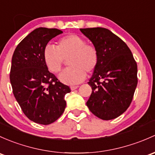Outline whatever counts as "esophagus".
<instances>
[{"mask_svg": "<svg viewBox=\"0 0 155 155\" xmlns=\"http://www.w3.org/2000/svg\"><path fill=\"white\" fill-rule=\"evenodd\" d=\"M78 87H79V86H78V85H72V86H71V91L76 90V89H77Z\"/></svg>", "mask_w": 155, "mask_h": 155, "instance_id": "34e87169", "label": "esophagus"}]
</instances>
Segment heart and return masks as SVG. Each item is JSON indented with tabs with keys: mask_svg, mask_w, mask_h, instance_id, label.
<instances>
[{
	"mask_svg": "<svg viewBox=\"0 0 155 155\" xmlns=\"http://www.w3.org/2000/svg\"><path fill=\"white\" fill-rule=\"evenodd\" d=\"M68 58L69 68L60 74L59 79L64 84H76L82 82L86 72L92 73L99 62V53L85 39L74 34L62 37L57 41L56 48L47 45L44 49L43 58L50 72L61 71L64 59Z\"/></svg>",
	"mask_w": 155,
	"mask_h": 155,
	"instance_id": "heart-1",
	"label": "heart"
}]
</instances>
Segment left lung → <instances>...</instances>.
I'll return each instance as SVG.
<instances>
[{"instance_id": "1", "label": "left lung", "mask_w": 155, "mask_h": 155, "mask_svg": "<svg viewBox=\"0 0 155 155\" xmlns=\"http://www.w3.org/2000/svg\"><path fill=\"white\" fill-rule=\"evenodd\" d=\"M94 44L99 62L89 80L92 88L86 105L104 120L117 118L128 109L137 84V65L126 44L102 27L80 29Z\"/></svg>"}]
</instances>
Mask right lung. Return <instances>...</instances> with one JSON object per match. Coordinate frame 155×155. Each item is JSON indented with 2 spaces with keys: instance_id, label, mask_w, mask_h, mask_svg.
<instances>
[{
  "instance_id": "add662e5",
  "label": "right lung",
  "mask_w": 155,
  "mask_h": 155,
  "mask_svg": "<svg viewBox=\"0 0 155 155\" xmlns=\"http://www.w3.org/2000/svg\"><path fill=\"white\" fill-rule=\"evenodd\" d=\"M62 32L55 28L35 29L13 53L9 75L13 94L24 114L38 124L58 120L66 107L65 94L71 92L69 86L48 71L43 58L48 42Z\"/></svg>"
}]
</instances>
